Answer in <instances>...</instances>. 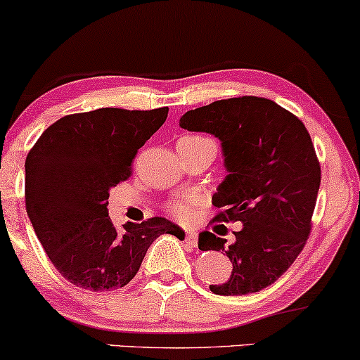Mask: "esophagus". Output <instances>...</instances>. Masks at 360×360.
<instances>
[{"instance_id":"obj_1","label":"esophagus","mask_w":360,"mask_h":360,"mask_svg":"<svg viewBox=\"0 0 360 360\" xmlns=\"http://www.w3.org/2000/svg\"><path fill=\"white\" fill-rule=\"evenodd\" d=\"M186 243L191 245V246L196 245L198 243V233L193 231V229H191V231L186 233Z\"/></svg>"}]
</instances>
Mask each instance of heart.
<instances>
[{"mask_svg": "<svg viewBox=\"0 0 360 360\" xmlns=\"http://www.w3.org/2000/svg\"><path fill=\"white\" fill-rule=\"evenodd\" d=\"M183 141L196 142V141H210V139L199 137V136H188V137H183ZM196 205H198L196 198L193 196L184 198V199H176V201L171 205V211L179 219H189L193 216V211L194 207H196Z\"/></svg>", "mask_w": 360, "mask_h": 360, "instance_id": "heart-1", "label": "heart"}]
</instances>
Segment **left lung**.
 Listing matches in <instances>:
<instances>
[{"mask_svg":"<svg viewBox=\"0 0 360 360\" xmlns=\"http://www.w3.org/2000/svg\"><path fill=\"white\" fill-rule=\"evenodd\" d=\"M179 125L219 139L226 177L213 194L216 221H240L235 241L199 233V250L224 251L233 271L210 285L246 295L275 283L304 250L320 188V164L302 120L262 97H236L188 110Z\"/></svg>","mask_w":360,"mask_h":360,"instance_id":"left-lung-1","label":"left lung"}]
</instances>
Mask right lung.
<instances>
[{
  "instance_id": "1",
  "label": "right lung",
  "mask_w": 360,
  "mask_h": 360,
  "mask_svg": "<svg viewBox=\"0 0 360 360\" xmlns=\"http://www.w3.org/2000/svg\"><path fill=\"white\" fill-rule=\"evenodd\" d=\"M167 112L105 107L65 115L28 153V218L50 262L77 287H125L155 238L183 233L166 218L125 223L117 231L107 211L110 189L131 176L137 150L166 122Z\"/></svg>"
}]
</instances>
